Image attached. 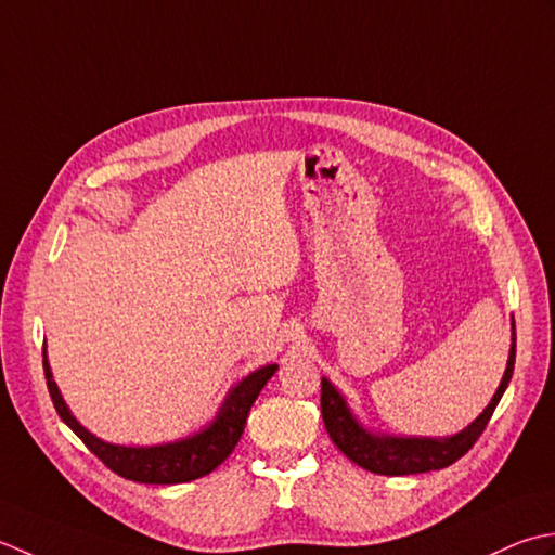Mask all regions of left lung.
<instances>
[{"label":"left lung","mask_w":555,"mask_h":555,"mask_svg":"<svg viewBox=\"0 0 555 555\" xmlns=\"http://www.w3.org/2000/svg\"><path fill=\"white\" fill-rule=\"evenodd\" d=\"M515 369V321H513V345L507 354V366L501 378V386L495 390L486 410L469 426L462 428L455 436L428 438V436H390L376 434L357 420V414L349 410L345 395L337 390L325 376L321 378V414L327 428V436L340 448L345 455L373 474H386V477H400V474H422L450 467L465 452L477 443L483 434L491 414L499 406L507 383L513 378Z\"/></svg>","instance_id":"left-lung-1"}]
</instances>
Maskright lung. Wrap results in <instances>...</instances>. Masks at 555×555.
Here are the masks:
<instances>
[{
    "label": "right lung",
    "mask_w": 555,
    "mask_h": 555,
    "mask_svg": "<svg viewBox=\"0 0 555 555\" xmlns=\"http://www.w3.org/2000/svg\"><path fill=\"white\" fill-rule=\"evenodd\" d=\"M42 366L48 378V390L54 402L56 414L72 431L83 440L88 450L98 455L105 465L119 474V477L139 483H186L206 477L215 467H220L230 457L234 446L240 443L244 434L246 416L251 412L258 392L263 390L270 376L278 371V364H266L244 376L228 392L220 404L218 414L210 424L198 428L196 434L172 440L160 446H117L90 434L88 428L76 420L69 406H66L60 388L52 378V369L48 361V347H42Z\"/></svg>",
    "instance_id": "1"
}]
</instances>
